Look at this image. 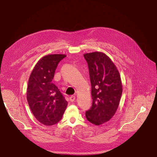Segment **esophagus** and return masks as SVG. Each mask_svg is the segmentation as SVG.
<instances>
[{"label":"esophagus","mask_w":157,"mask_h":157,"mask_svg":"<svg viewBox=\"0 0 157 157\" xmlns=\"http://www.w3.org/2000/svg\"><path fill=\"white\" fill-rule=\"evenodd\" d=\"M75 99H76V97L74 95H72L70 97V101L71 102H74V101H75Z\"/></svg>","instance_id":"obj_1"}]
</instances>
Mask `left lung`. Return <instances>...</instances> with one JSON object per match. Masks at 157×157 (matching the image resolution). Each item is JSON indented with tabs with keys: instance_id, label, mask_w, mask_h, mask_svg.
<instances>
[{
	"instance_id": "obj_1",
	"label": "left lung",
	"mask_w": 157,
	"mask_h": 157,
	"mask_svg": "<svg viewBox=\"0 0 157 157\" xmlns=\"http://www.w3.org/2000/svg\"><path fill=\"white\" fill-rule=\"evenodd\" d=\"M89 69L92 105L86 118L95 125L109 121L118 108L122 94L120 74L110 58L100 52L83 55Z\"/></svg>"
}]
</instances>
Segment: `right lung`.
I'll list each match as a JSON object with an SVG mask.
<instances>
[{
	"instance_id": "add662e5",
	"label": "right lung",
	"mask_w": 157,
	"mask_h": 157,
	"mask_svg": "<svg viewBox=\"0 0 157 157\" xmlns=\"http://www.w3.org/2000/svg\"><path fill=\"white\" fill-rule=\"evenodd\" d=\"M65 56L64 54L44 56L36 64L29 77L27 102L35 118L46 126L59 122L67 106V101L52 81L58 63Z\"/></svg>"
}]
</instances>
